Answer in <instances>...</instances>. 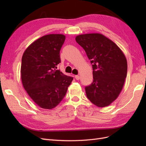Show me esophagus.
<instances>
[{
	"label": "esophagus",
	"mask_w": 146,
	"mask_h": 146,
	"mask_svg": "<svg viewBox=\"0 0 146 146\" xmlns=\"http://www.w3.org/2000/svg\"><path fill=\"white\" fill-rule=\"evenodd\" d=\"M75 78H76V80H79V79H80V76H78V75H77V76H75Z\"/></svg>",
	"instance_id": "1"
}]
</instances>
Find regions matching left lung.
<instances>
[{
  "label": "left lung",
  "instance_id": "1",
  "mask_svg": "<svg viewBox=\"0 0 146 146\" xmlns=\"http://www.w3.org/2000/svg\"><path fill=\"white\" fill-rule=\"evenodd\" d=\"M76 40L86 52L92 66L93 82L85 88L87 98L98 107H105L121 93L127 73V61L123 52L104 35H79Z\"/></svg>",
  "mask_w": 146,
  "mask_h": 146
}]
</instances>
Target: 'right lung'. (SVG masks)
Segmentation results:
<instances>
[{
    "label": "right lung",
    "instance_id": "add662e5",
    "mask_svg": "<svg viewBox=\"0 0 146 146\" xmlns=\"http://www.w3.org/2000/svg\"><path fill=\"white\" fill-rule=\"evenodd\" d=\"M66 36L49 34L35 40L25 49L21 67L23 87L34 102L43 109L51 110L63 100L73 78L56 66Z\"/></svg>",
    "mask_w": 146,
    "mask_h": 146
}]
</instances>
